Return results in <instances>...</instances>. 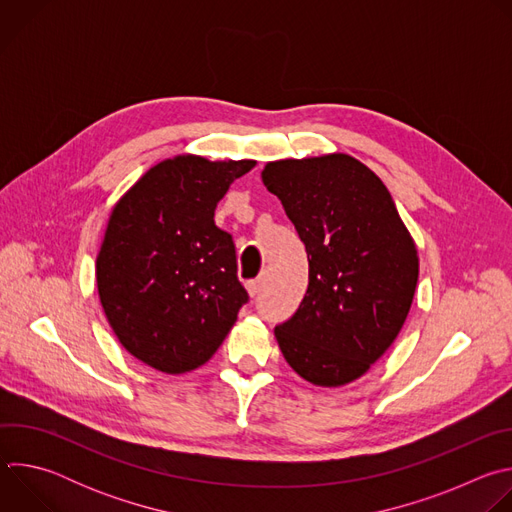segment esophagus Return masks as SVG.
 Masks as SVG:
<instances>
[{
  "mask_svg": "<svg viewBox=\"0 0 512 512\" xmlns=\"http://www.w3.org/2000/svg\"><path fill=\"white\" fill-rule=\"evenodd\" d=\"M261 287H263V279H261V277L247 281V291H249V296H251V298H255V296L259 294Z\"/></svg>",
  "mask_w": 512,
  "mask_h": 512,
  "instance_id": "obj_1",
  "label": "esophagus"
}]
</instances>
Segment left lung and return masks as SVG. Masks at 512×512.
I'll return each mask as SVG.
<instances>
[{
    "label": "left lung",
    "mask_w": 512,
    "mask_h": 512,
    "mask_svg": "<svg viewBox=\"0 0 512 512\" xmlns=\"http://www.w3.org/2000/svg\"><path fill=\"white\" fill-rule=\"evenodd\" d=\"M261 178L310 263L300 308L275 326L279 348L302 379L346 385L405 324L419 277L415 243L381 178L346 154L269 162Z\"/></svg>",
    "instance_id": "left-lung-1"
}]
</instances>
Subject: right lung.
Listing matches in <instances>:
<instances>
[{"label": "right lung", "mask_w": 512, "mask_h": 512, "mask_svg": "<svg viewBox=\"0 0 512 512\" xmlns=\"http://www.w3.org/2000/svg\"><path fill=\"white\" fill-rule=\"evenodd\" d=\"M253 166L176 156L145 172L111 212L97 257L101 306L125 350L156 371L198 369L249 302L214 208Z\"/></svg>", "instance_id": "obj_1"}]
</instances>
